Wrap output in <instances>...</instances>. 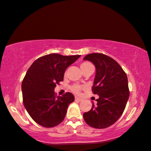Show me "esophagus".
Wrapping results in <instances>:
<instances>
[{"mask_svg":"<svg viewBox=\"0 0 151 151\" xmlns=\"http://www.w3.org/2000/svg\"><path fill=\"white\" fill-rule=\"evenodd\" d=\"M75 101H81L82 99H81V98L78 97V96H75Z\"/></svg>","mask_w":151,"mask_h":151,"instance_id":"34e87169","label":"esophagus"}]
</instances>
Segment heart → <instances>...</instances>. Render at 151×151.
<instances>
[{
  "label": "heart",
  "instance_id": "heart-1",
  "mask_svg": "<svg viewBox=\"0 0 151 151\" xmlns=\"http://www.w3.org/2000/svg\"><path fill=\"white\" fill-rule=\"evenodd\" d=\"M90 65H92V64L89 63V62H83V63L80 64V68H81L82 72H84L87 68H89ZM82 88H83V86L78 85V84H75V85H73L72 86L71 90L72 92H75V93L77 94H79V92H81Z\"/></svg>",
  "mask_w": 151,
  "mask_h": 151
}]
</instances>
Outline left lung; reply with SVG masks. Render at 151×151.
Returning a JSON list of instances; mask_svg holds the SVG:
<instances>
[{
	"label": "left lung",
	"mask_w": 151,
	"mask_h": 151,
	"mask_svg": "<svg viewBox=\"0 0 151 151\" xmlns=\"http://www.w3.org/2000/svg\"><path fill=\"white\" fill-rule=\"evenodd\" d=\"M83 59L95 65L92 90L99 96L97 104H92L90 110L83 113L84 120L91 127L108 128L119 119L126 108L130 94L127 75L117 62L104 54H89Z\"/></svg>",
	"instance_id": "1"
}]
</instances>
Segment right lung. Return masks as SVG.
Instances as JSON below:
<instances>
[{
	"mask_svg": "<svg viewBox=\"0 0 151 151\" xmlns=\"http://www.w3.org/2000/svg\"><path fill=\"white\" fill-rule=\"evenodd\" d=\"M80 57L50 54L37 59L26 72L21 86L23 104L38 124L52 128L63 122L74 96L70 92L57 96L55 88L63 81L68 66Z\"/></svg>",
	"mask_w": 151,
	"mask_h": 151,
	"instance_id": "right-lung-1",
	"label": "right lung"
}]
</instances>
